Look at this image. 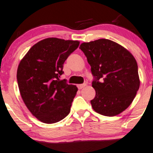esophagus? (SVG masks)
I'll return each instance as SVG.
<instances>
[{
    "instance_id": "1",
    "label": "esophagus",
    "mask_w": 153,
    "mask_h": 153,
    "mask_svg": "<svg viewBox=\"0 0 153 153\" xmlns=\"http://www.w3.org/2000/svg\"><path fill=\"white\" fill-rule=\"evenodd\" d=\"M85 86H87V84H86V83L82 84V85H78V86H77V87H78V88L79 89V90H81V89L84 88V87H85Z\"/></svg>"
}]
</instances>
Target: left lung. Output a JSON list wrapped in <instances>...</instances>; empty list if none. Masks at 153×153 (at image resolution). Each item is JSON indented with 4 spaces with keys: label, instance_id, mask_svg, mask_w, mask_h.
<instances>
[{
    "label": "left lung",
    "instance_id": "1",
    "mask_svg": "<svg viewBox=\"0 0 153 153\" xmlns=\"http://www.w3.org/2000/svg\"><path fill=\"white\" fill-rule=\"evenodd\" d=\"M79 48L87 57L95 79V96L90 101L95 112L115 116L131 105L140 88L136 59L127 49L108 39L83 42Z\"/></svg>",
    "mask_w": 153,
    "mask_h": 153
}]
</instances>
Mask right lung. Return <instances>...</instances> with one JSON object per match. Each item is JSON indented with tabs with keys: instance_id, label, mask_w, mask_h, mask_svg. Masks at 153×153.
I'll list each match as a JSON object with an SVG mask.
<instances>
[{
	"instance_id": "right-lung-1",
	"label": "right lung",
	"mask_w": 153,
	"mask_h": 153,
	"mask_svg": "<svg viewBox=\"0 0 153 153\" xmlns=\"http://www.w3.org/2000/svg\"><path fill=\"white\" fill-rule=\"evenodd\" d=\"M79 45L78 40L45 38L34 45L19 64L20 95L31 114L41 122H58L69 114L78 89L59 78L65 61Z\"/></svg>"
}]
</instances>
